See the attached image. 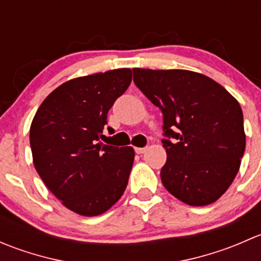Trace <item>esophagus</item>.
I'll use <instances>...</instances> for the list:
<instances>
[{
  "label": "esophagus",
  "mask_w": 261,
  "mask_h": 261,
  "mask_svg": "<svg viewBox=\"0 0 261 261\" xmlns=\"http://www.w3.org/2000/svg\"><path fill=\"white\" fill-rule=\"evenodd\" d=\"M147 147H135V151L136 154H144L146 151Z\"/></svg>",
  "instance_id": "obj_1"
}]
</instances>
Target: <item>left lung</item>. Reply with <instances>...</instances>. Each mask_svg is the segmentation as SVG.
I'll list each match as a JSON object with an SVG mask.
<instances>
[{
    "instance_id": "8db88e82",
    "label": "left lung",
    "mask_w": 261,
    "mask_h": 261,
    "mask_svg": "<svg viewBox=\"0 0 261 261\" xmlns=\"http://www.w3.org/2000/svg\"><path fill=\"white\" fill-rule=\"evenodd\" d=\"M133 70L139 89L162 110L164 134L177 140H163V186L189 206L216 202L235 179L246 145L238 99L192 70Z\"/></svg>"
}]
</instances>
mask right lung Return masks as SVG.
<instances>
[{
  "instance_id": "add662e5",
  "label": "right lung",
  "mask_w": 261,
  "mask_h": 261,
  "mask_svg": "<svg viewBox=\"0 0 261 261\" xmlns=\"http://www.w3.org/2000/svg\"><path fill=\"white\" fill-rule=\"evenodd\" d=\"M131 80L128 68L73 78L55 88L34 116V167L63 206L77 215L109 211L127 186L134 147L101 140L107 114Z\"/></svg>"
}]
</instances>
